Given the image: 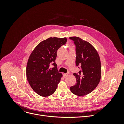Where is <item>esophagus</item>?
<instances>
[{
    "label": "esophagus",
    "mask_w": 124,
    "mask_h": 124,
    "mask_svg": "<svg viewBox=\"0 0 124 124\" xmlns=\"http://www.w3.org/2000/svg\"><path fill=\"white\" fill-rule=\"evenodd\" d=\"M68 76V73H64L63 74V76L64 78H67Z\"/></svg>",
    "instance_id": "obj_1"
}]
</instances>
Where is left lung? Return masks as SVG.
<instances>
[{
  "mask_svg": "<svg viewBox=\"0 0 124 124\" xmlns=\"http://www.w3.org/2000/svg\"><path fill=\"white\" fill-rule=\"evenodd\" d=\"M76 46L77 66H80L78 73H74L77 83L70 87L71 92L77 96L91 93L98 85L101 75V62L95 47L78 37H71Z\"/></svg>",
  "mask_w": 124,
  "mask_h": 124,
  "instance_id": "obj_1",
  "label": "left lung"
}]
</instances>
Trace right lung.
Returning a JSON list of instances; mask_svg holds the SVG:
<instances>
[{
    "mask_svg": "<svg viewBox=\"0 0 124 124\" xmlns=\"http://www.w3.org/2000/svg\"><path fill=\"white\" fill-rule=\"evenodd\" d=\"M66 38L51 37L39 43L30 55L26 77L32 89L41 96H49L55 92L62 75L57 70L55 59L59 48L67 42ZM50 64L54 67L51 69Z\"/></svg>",
    "mask_w": 124,
    "mask_h": 124,
    "instance_id": "right-lung-1",
    "label": "right lung"
}]
</instances>
